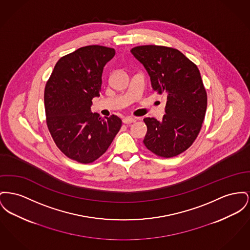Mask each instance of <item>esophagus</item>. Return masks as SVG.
Instances as JSON below:
<instances>
[{
    "mask_svg": "<svg viewBox=\"0 0 250 250\" xmlns=\"http://www.w3.org/2000/svg\"><path fill=\"white\" fill-rule=\"evenodd\" d=\"M136 122V119L135 118L126 117L123 119V123L125 124V125H129V124H132Z\"/></svg>",
    "mask_w": 250,
    "mask_h": 250,
    "instance_id": "obj_1",
    "label": "esophagus"
}]
</instances>
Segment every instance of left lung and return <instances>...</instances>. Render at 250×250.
I'll use <instances>...</instances> for the list:
<instances>
[{
  "mask_svg": "<svg viewBox=\"0 0 250 250\" xmlns=\"http://www.w3.org/2000/svg\"><path fill=\"white\" fill-rule=\"evenodd\" d=\"M131 53L146 69L152 88L167 100L162 120L144 119L147 126L144 144L159 157H176L193 144L205 118L208 98L200 72L172 47L141 45Z\"/></svg>",
  "mask_w": 250,
  "mask_h": 250,
  "instance_id": "1",
  "label": "left lung"
}]
</instances>
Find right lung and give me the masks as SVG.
I'll return each instance as SVG.
<instances>
[{
	"label": "right lung",
	"instance_id": "1",
	"mask_svg": "<svg viewBox=\"0 0 250 250\" xmlns=\"http://www.w3.org/2000/svg\"><path fill=\"white\" fill-rule=\"evenodd\" d=\"M113 48L88 45L57 62L44 90L46 124L56 146L69 159L91 163L111 145L122 126L116 115L101 118L90 111L100 96L104 67Z\"/></svg>",
	"mask_w": 250,
	"mask_h": 250
}]
</instances>
